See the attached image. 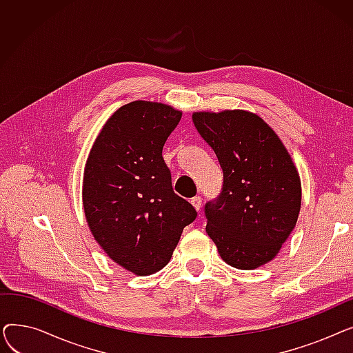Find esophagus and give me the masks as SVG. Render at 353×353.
<instances>
[{
	"mask_svg": "<svg viewBox=\"0 0 353 353\" xmlns=\"http://www.w3.org/2000/svg\"><path fill=\"white\" fill-rule=\"evenodd\" d=\"M192 205H193V208L199 212L200 208H201V197H200V196L193 197V199H192Z\"/></svg>",
	"mask_w": 353,
	"mask_h": 353,
	"instance_id": "1",
	"label": "esophagus"
}]
</instances>
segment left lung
I'll return each instance as SVG.
<instances>
[{"label":"left lung","mask_w":353,"mask_h":353,"mask_svg":"<svg viewBox=\"0 0 353 353\" xmlns=\"http://www.w3.org/2000/svg\"><path fill=\"white\" fill-rule=\"evenodd\" d=\"M192 119L223 170V189L205 208L206 232L228 265L261 268L298 221L302 184L296 165L273 128L250 111H196Z\"/></svg>","instance_id":"left-lung-1"}]
</instances>
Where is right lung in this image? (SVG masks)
I'll return each instance as SVG.
<instances>
[{"instance_id": "1", "label": "right lung", "mask_w": 353, "mask_h": 353, "mask_svg": "<svg viewBox=\"0 0 353 353\" xmlns=\"http://www.w3.org/2000/svg\"><path fill=\"white\" fill-rule=\"evenodd\" d=\"M180 119V110L163 103H128L105 121L85 161L90 232L111 261L137 276L169 263L183 229L197 216L173 192L161 154Z\"/></svg>"}]
</instances>
